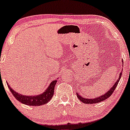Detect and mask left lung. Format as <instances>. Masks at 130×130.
Returning a JSON list of instances; mask_svg holds the SVG:
<instances>
[{"label":"left lung","mask_w":130,"mask_h":130,"mask_svg":"<svg viewBox=\"0 0 130 130\" xmlns=\"http://www.w3.org/2000/svg\"><path fill=\"white\" fill-rule=\"evenodd\" d=\"M122 62H123V61H122ZM121 75H122V71H121L120 73L119 77H118V79H117V81L114 83L113 86L110 88L109 90L107 92L105 93L104 94L101 95L99 96V97H95V98H93V99L85 98V97H82V96L80 95V94H79L77 92H76L77 97L78 99H79V100L82 102H83L84 104H97V103H99V102H100L104 101V100H105V99H108V97H110V96H111V95L112 94V93L113 92V91L115 90L116 87H117V85H118V82H119V80H120V79Z\"/></svg>","instance_id":"1"}]
</instances>
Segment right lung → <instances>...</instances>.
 I'll list each match as a JSON object with an SVG mask.
<instances>
[{
    "instance_id": "1",
    "label": "right lung",
    "mask_w": 130,
    "mask_h": 130,
    "mask_svg": "<svg viewBox=\"0 0 130 130\" xmlns=\"http://www.w3.org/2000/svg\"><path fill=\"white\" fill-rule=\"evenodd\" d=\"M56 82L57 80L52 81L49 85L48 88L44 90V92H43L42 93L35 95H24L20 94L10 87L7 82V84L13 95L20 103L30 106H40L47 104L52 98L54 95V87Z\"/></svg>"
}]
</instances>
